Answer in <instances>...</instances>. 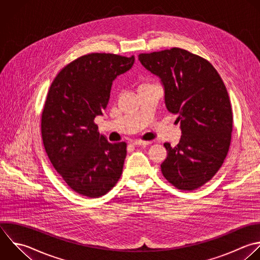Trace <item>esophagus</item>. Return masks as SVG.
<instances>
[{"mask_svg": "<svg viewBox=\"0 0 260 260\" xmlns=\"http://www.w3.org/2000/svg\"><path fill=\"white\" fill-rule=\"evenodd\" d=\"M150 143H151L150 141H143V140H135V141L132 142V144L135 145V146H140V145L144 146V145H148Z\"/></svg>", "mask_w": 260, "mask_h": 260, "instance_id": "34e87169", "label": "esophagus"}]
</instances>
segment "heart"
I'll use <instances>...</instances> for the list:
<instances>
[{"instance_id": "obj_1", "label": "heart", "mask_w": 260, "mask_h": 260, "mask_svg": "<svg viewBox=\"0 0 260 260\" xmlns=\"http://www.w3.org/2000/svg\"><path fill=\"white\" fill-rule=\"evenodd\" d=\"M143 84H146V83H143Z\"/></svg>"}]
</instances>
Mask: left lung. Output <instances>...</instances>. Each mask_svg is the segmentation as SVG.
<instances>
[{"mask_svg": "<svg viewBox=\"0 0 260 260\" xmlns=\"http://www.w3.org/2000/svg\"><path fill=\"white\" fill-rule=\"evenodd\" d=\"M138 60L159 77L166 107L181 123L179 143L164 144L161 173L180 190L197 189L216 174L229 151L233 113L226 88L207 60L183 49L140 54Z\"/></svg>", "mask_w": 260, "mask_h": 260, "instance_id": "left-lung-1", "label": "left lung"}]
</instances>
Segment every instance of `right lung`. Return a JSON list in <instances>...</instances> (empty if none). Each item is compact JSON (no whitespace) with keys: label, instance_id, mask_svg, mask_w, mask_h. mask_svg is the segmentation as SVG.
Instances as JSON below:
<instances>
[{"label":"right lung","instance_id":"add662e5","mask_svg":"<svg viewBox=\"0 0 260 260\" xmlns=\"http://www.w3.org/2000/svg\"><path fill=\"white\" fill-rule=\"evenodd\" d=\"M134 61V56L84 55L65 66L49 89L42 114L44 146L63 180L83 196L105 195L122 175L127 144L109 142L94 118L107 109L113 81Z\"/></svg>","mask_w":260,"mask_h":260}]
</instances>
